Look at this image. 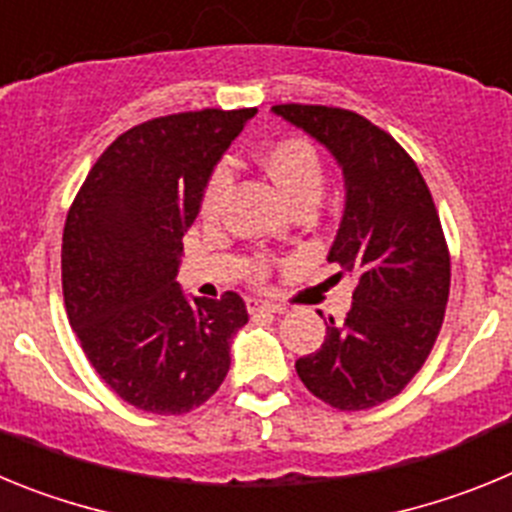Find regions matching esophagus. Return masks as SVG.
<instances>
[{
    "label": "esophagus",
    "mask_w": 512,
    "mask_h": 512,
    "mask_svg": "<svg viewBox=\"0 0 512 512\" xmlns=\"http://www.w3.org/2000/svg\"><path fill=\"white\" fill-rule=\"evenodd\" d=\"M246 305H248V312H251V315H259V312H266V315H279V312L287 310V307L271 305V302L256 300V297H248Z\"/></svg>",
    "instance_id": "34e87169"
}]
</instances>
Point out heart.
<instances>
[{
    "mask_svg": "<svg viewBox=\"0 0 512 512\" xmlns=\"http://www.w3.org/2000/svg\"><path fill=\"white\" fill-rule=\"evenodd\" d=\"M264 166L295 210L302 205H318L320 194H323L325 171L310 140L282 138L271 143L264 151ZM230 184H233V171L225 164L217 166L207 179L200 200V215L205 220H215L220 215Z\"/></svg>",
    "mask_w": 512,
    "mask_h": 512,
    "instance_id": "1",
    "label": "heart"
}]
</instances>
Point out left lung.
Instances as JSON below:
<instances>
[{"instance_id": "obj_1", "label": "left lung", "mask_w": 512, "mask_h": 512, "mask_svg": "<svg viewBox=\"0 0 512 512\" xmlns=\"http://www.w3.org/2000/svg\"><path fill=\"white\" fill-rule=\"evenodd\" d=\"M271 112L341 169L346 197L328 261L356 277L346 320L330 318L320 351L295 369L333 408H374L415 377L441 330L451 264L436 205L413 158L366 117L320 104Z\"/></svg>"}]
</instances>
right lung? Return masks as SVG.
Here are the masks:
<instances>
[{"instance_id":"1","label":"right lung","mask_w":512,"mask_h":512,"mask_svg":"<svg viewBox=\"0 0 512 512\" xmlns=\"http://www.w3.org/2000/svg\"><path fill=\"white\" fill-rule=\"evenodd\" d=\"M256 110H202L135 125L99 156L63 228V300L107 387L138 410L200 408L248 323L235 292L192 297L176 282L205 184Z\"/></svg>"}]
</instances>
